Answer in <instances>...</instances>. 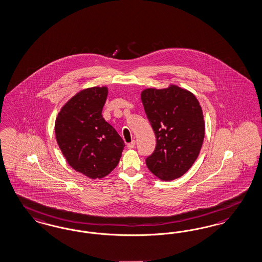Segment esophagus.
I'll return each mask as SVG.
<instances>
[{"label": "esophagus", "instance_id": "obj_1", "mask_svg": "<svg viewBox=\"0 0 262 262\" xmlns=\"http://www.w3.org/2000/svg\"><path fill=\"white\" fill-rule=\"evenodd\" d=\"M135 146H136V140H133L132 142H129V143L127 144V148H128V149H134Z\"/></svg>", "mask_w": 262, "mask_h": 262}]
</instances>
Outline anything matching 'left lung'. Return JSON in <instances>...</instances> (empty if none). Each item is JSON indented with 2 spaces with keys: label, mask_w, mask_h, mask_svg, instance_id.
<instances>
[{
  "label": "left lung",
  "mask_w": 262,
  "mask_h": 262,
  "mask_svg": "<svg viewBox=\"0 0 262 262\" xmlns=\"http://www.w3.org/2000/svg\"><path fill=\"white\" fill-rule=\"evenodd\" d=\"M141 100L157 138L146 165L160 180L177 179L194 163L203 143L205 123L199 100L177 85L145 89Z\"/></svg>",
  "instance_id": "obj_1"
}]
</instances>
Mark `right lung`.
Returning <instances> with one entry per match:
<instances>
[{
    "mask_svg": "<svg viewBox=\"0 0 262 262\" xmlns=\"http://www.w3.org/2000/svg\"><path fill=\"white\" fill-rule=\"evenodd\" d=\"M107 87L78 92L58 113L55 135L63 157L74 170L91 179L103 178L120 161L125 143L101 115Z\"/></svg>",
    "mask_w": 262,
    "mask_h": 262,
    "instance_id": "right-lung-1",
    "label": "right lung"
}]
</instances>
